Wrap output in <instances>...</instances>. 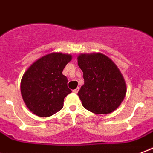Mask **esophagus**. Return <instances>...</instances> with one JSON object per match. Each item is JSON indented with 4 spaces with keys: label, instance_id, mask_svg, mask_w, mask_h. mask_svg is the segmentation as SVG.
<instances>
[{
    "label": "esophagus",
    "instance_id": "34e87169",
    "mask_svg": "<svg viewBox=\"0 0 153 153\" xmlns=\"http://www.w3.org/2000/svg\"><path fill=\"white\" fill-rule=\"evenodd\" d=\"M79 89H80V88H79V87H78V88H75V89L73 90V93H77L78 91H79Z\"/></svg>",
    "mask_w": 153,
    "mask_h": 153
}]
</instances>
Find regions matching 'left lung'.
<instances>
[{
  "label": "left lung",
  "mask_w": 153,
  "mask_h": 153,
  "mask_svg": "<svg viewBox=\"0 0 153 153\" xmlns=\"http://www.w3.org/2000/svg\"><path fill=\"white\" fill-rule=\"evenodd\" d=\"M77 62L85 80L77 93L84 108L96 114L115 111L127 92L125 78L116 64L100 53H81Z\"/></svg>",
  "instance_id": "8db88e82"
}]
</instances>
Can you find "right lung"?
Here are the masks:
<instances>
[{
    "label": "right lung",
    "mask_w": 153,
    "mask_h": 153,
    "mask_svg": "<svg viewBox=\"0 0 153 153\" xmlns=\"http://www.w3.org/2000/svg\"><path fill=\"white\" fill-rule=\"evenodd\" d=\"M71 60L70 54L49 53L34 61L25 72L21 93L24 102L33 113L48 117L63 108L64 99L72 91L62 72Z\"/></svg>",
    "instance_id": "right-lung-1"
}]
</instances>
